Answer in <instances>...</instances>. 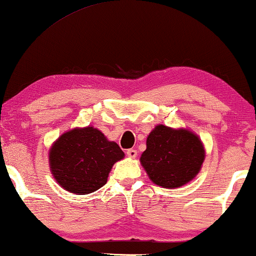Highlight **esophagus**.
Masks as SVG:
<instances>
[{"mask_svg":"<svg viewBox=\"0 0 256 256\" xmlns=\"http://www.w3.org/2000/svg\"><path fill=\"white\" fill-rule=\"evenodd\" d=\"M136 155H138V152L135 149H128L127 150V156L130 157V158H135Z\"/></svg>","mask_w":256,"mask_h":256,"instance_id":"1","label":"esophagus"}]
</instances>
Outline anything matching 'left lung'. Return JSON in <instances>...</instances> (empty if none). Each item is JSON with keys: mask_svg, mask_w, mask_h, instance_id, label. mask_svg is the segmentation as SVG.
Returning a JSON list of instances; mask_svg holds the SVG:
<instances>
[{"mask_svg": "<svg viewBox=\"0 0 256 256\" xmlns=\"http://www.w3.org/2000/svg\"><path fill=\"white\" fill-rule=\"evenodd\" d=\"M204 158V146L197 135L188 129L158 124L146 138L140 160L154 183L174 188L197 176Z\"/></svg>", "mask_w": 256, "mask_h": 256, "instance_id": "8db88e82", "label": "left lung"}]
</instances>
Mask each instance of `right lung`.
I'll return each mask as SVG.
<instances>
[{
  "label": "right lung",
  "mask_w": 256,
  "mask_h": 256,
  "mask_svg": "<svg viewBox=\"0 0 256 256\" xmlns=\"http://www.w3.org/2000/svg\"><path fill=\"white\" fill-rule=\"evenodd\" d=\"M124 157L116 143L99 129L74 128L52 144L48 152L51 172L64 190L88 194L107 183L108 174Z\"/></svg>",
  "instance_id": "right-lung-1"
}]
</instances>
